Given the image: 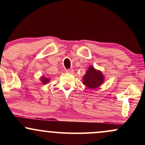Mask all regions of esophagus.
I'll list each match as a JSON object with an SVG mask.
<instances>
[{
    "label": "esophagus",
    "instance_id": "obj_1",
    "mask_svg": "<svg viewBox=\"0 0 145 145\" xmlns=\"http://www.w3.org/2000/svg\"><path fill=\"white\" fill-rule=\"evenodd\" d=\"M66 72L69 73V74H73L74 73V69H68L66 70Z\"/></svg>",
    "mask_w": 145,
    "mask_h": 145
}]
</instances>
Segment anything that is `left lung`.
<instances>
[{
  "label": "left lung",
  "mask_w": 145,
  "mask_h": 145,
  "mask_svg": "<svg viewBox=\"0 0 145 145\" xmlns=\"http://www.w3.org/2000/svg\"><path fill=\"white\" fill-rule=\"evenodd\" d=\"M105 78L101 71L90 66L83 76L82 84L90 89H95L104 82Z\"/></svg>",
  "instance_id": "left-lung-1"
}]
</instances>
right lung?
Here are the masks:
<instances>
[{
    "instance_id": "add662e5",
    "label": "right lung",
    "mask_w": 145,
    "mask_h": 145,
    "mask_svg": "<svg viewBox=\"0 0 145 145\" xmlns=\"http://www.w3.org/2000/svg\"><path fill=\"white\" fill-rule=\"evenodd\" d=\"M50 79L47 77H46V76H41V78H40V81L42 82V84H46L47 83L50 82Z\"/></svg>"
}]
</instances>
